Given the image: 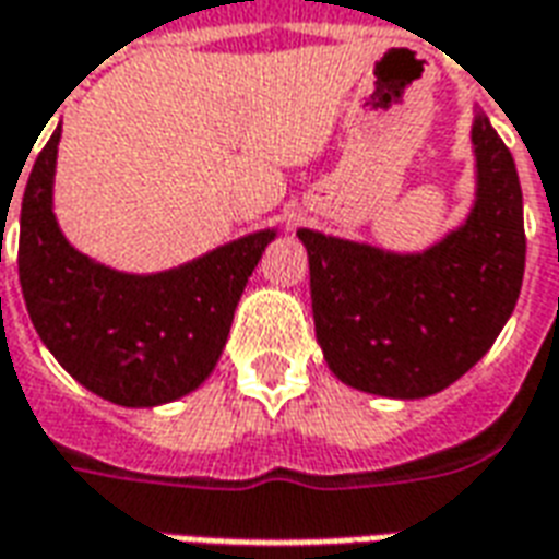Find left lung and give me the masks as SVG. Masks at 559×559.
Listing matches in <instances>:
<instances>
[{"label": "left lung", "mask_w": 559, "mask_h": 559, "mask_svg": "<svg viewBox=\"0 0 559 559\" xmlns=\"http://www.w3.org/2000/svg\"><path fill=\"white\" fill-rule=\"evenodd\" d=\"M476 200L467 221L419 254L317 230L308 248L317 341L341 383L383 399H428L479 362L524 281V200L515 160L473 119Z\"/></svg>", "instance_id": "obj_1"}]
</instances>
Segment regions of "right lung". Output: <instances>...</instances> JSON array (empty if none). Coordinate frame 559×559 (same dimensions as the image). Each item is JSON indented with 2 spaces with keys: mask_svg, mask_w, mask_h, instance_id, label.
I'll return each mask as SVG.
<instances>
[{
  "mask_svg": "<svg viewBox=\"0 0 559 559\" xmlns=\"http://www.w3.org/2000/svg\"><path fill=\"white\" fill-rule=\"evenodd\" d=\"M62 128L35 158L20 206V287L56 362L104 401L158 407L218 365L233 311L275 230L248 233L191 263L131 275L68 242L53 215Z\"/></svg>",
  "mask_w": 559,
  "mask_h": 559,
  "instance_id": "1",
  "label": "right lung"
}]
</instances>
